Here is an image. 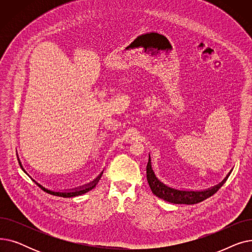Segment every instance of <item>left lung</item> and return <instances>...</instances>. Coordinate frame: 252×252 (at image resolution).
<instances>
[{"label":"left lung","instance_id":"8db88e82","mask_svg":"<svg viewBox=\"0 0 252 252\" xmlns=\"http://www.w3.org/2000/svg\"><path fill=\"white\" fill-rule=\"evenodd\" d=\"M146 170H147V181L152 193L156 195L158 198H160V199H163L164 201L175 203V204H196L205 200L206 198L213 196L215 193H217L219 189L224 184V182L227 181L228 177L230 176V173H229V175L223 179L221 183H220L219 185H217V186L210 189L203 190V191H187V190H178L175 188L168 187L167 185L163 184L161 181L158 180L151 166L150 155H149V161H148Z\"/></svg>","mask_w":252,"mask_h":252}]
</instances>
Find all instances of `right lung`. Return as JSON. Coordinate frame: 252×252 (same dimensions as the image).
Masks as SVG:
<instances>
[{
  "mask_svg": "<svg viewBox=\"0 0 252 252\" xmlns=\"http://www.w3.org/2000/svg\"><path fill=\"white\" fill-rule=\"evenodd\" d=\"M18 162H19V164H20V167L22 168V170L24 171V173L28 175L36 185L37 186L41 188L42 190H44L45 192H47V193H49V194H51V195H54V196H59V197H64V198H68V197H75V196H78V195H83V194H85V193H87V192H89V191H91L92 189H94L95 187H96V185H97V183L99 182V180H100V178H101V176H102V174H103V171L102 173L100 174V176L96 179V180H94L93 181L92 183H89L88 185H85V186H83V187H78V188H75V189H72V190H70V191H64V192H57V191H52V190H49V189H47V188H45L44 186H42L41 184H38L36 181H34L28 173H26L25 171V169L23 168V166H22V164H21V162H20V160H19V158H18Z\"/></svg>",
  "mask_w": 252,
  "mask_h": 252,
  "instance_id": "obj_1",
  "label": "right lung"
}]
</instances>
